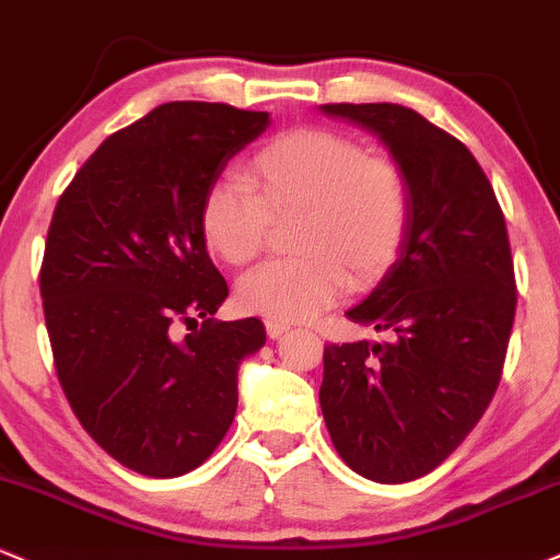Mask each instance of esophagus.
Wrapping results in <instances>:
<instances>
[{
    "instance_id": "34e87169",
    "label": "esophagus",
    "mask_w": 560,
    "mask_h": 560,
    "mask_svg": "<svg viewBox=\"0 0 560 560\" xmlns=\"http://www.w3.org/2000/svg\"><path fill=\"white\" fill-rule=\"evenodd\" d=\"M265 327H267V335H269V338H272V340L282 338V335L291 330V327H288L285 322H278V319H267Z\"/></svg>"
}]
</instances>
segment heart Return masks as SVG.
<instances>
[{"mask_svg":"<svg viewBox=\"0 0 560 560\" xmlns=\"http://www.w3.org/2000/svg\"><path fill=\"white\" fill-rule=\"evenodd\" d=\"M252 183L220 177L207 188L199 230L207 248L241 267L259 254L269 217L299 214L293 259L267 261L238 280V306L304 322L393 265L409 230V186L396 162L330 130H291L252 162Z\"/></svg>","mask_w":560,"mask_h":560,"instance_id":"heart-1","label":"heart"}]
</instances>
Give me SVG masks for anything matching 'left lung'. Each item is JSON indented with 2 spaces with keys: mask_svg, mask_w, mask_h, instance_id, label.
<instances>
[{
  "mask_svg": "<svg viewBox=\"0 0 560 560\" xmlns=\"http://www.w3.org/2000/svg\"><path fill=\"white\" fill-rule=\"evenodd\" d=\"M385 143L409 186L398 259L346 317L387 343L325 348L319 406L361 477L411 482L438 469L490 406L516 312L495 190L471 151L400 104H322Z\"/></svg>",
  "mask_w": 560,
  "mask_h": 560,
  "instance_id": "obj_1",
  "label": "left lung"
}]
</instances>
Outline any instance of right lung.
I'll return each mask as SVG.
<instances>
[{
	"instance_id": "1",
	"label": "right lung",
	"mask_w": 560,
	"mask_h": 560,
	"mask_svg": "<svg viewBox=\"0 0 560 560\" xmlns=\"http://www.w3.org/2000/svg\"><path fill=\"white\" fill-rule=\"evenodd\" d=\"M269 122L230 104H162L109 136L57 201L38 280L59 385L83 430L138 475L180 477L212 456L243 359L267 340L256 317L212 319L228 282L199 209ZM196 316L202 330L177 339L176 322Z\"/></svg>"
}]
</instances>
